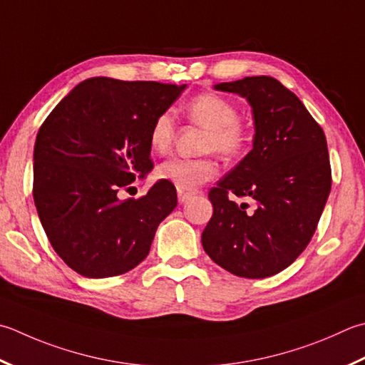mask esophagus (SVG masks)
I'll list each match as a JSON object with an SVG mask.
<instances>
[{"label":"esophagus","instance_id":"esophagus-1","mask_svg":"<svg viewBox=\"0 0 365 365\" xmlns=\"http://www.w3.org/2000/svg\"><path fill=\"white\" fill-rule=\"evenodd\" d=\"M197 192H199V190H196V188H177L178 201L180 202H187L191 196L197 195Z\"/></svg>","mask_w":365,"mask_h":365}]
</instances>
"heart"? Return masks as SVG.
Instances as JSON below:
<instances>
[{
	"label": "heart",
	"instance_id": "1",
	"mask_svg": "<svg viewBox=\"0 0 365 365\" xmlns=\"http://www.w3.org/2000/svg\"><path fill=\"white\" fill-rule=\"evenodd\" d=\"M187 117L202 126V152H215L221 158L234 160L245 152L250 142V126L239 117V109L230 99L217 93H204L192 98L185 107ZM175 120L170 112H161L148 130V145L155 153H166L173 145ZM218 174L217 163L210 156L180 158L173 156L156 168V177L177 188H196Z\"/></svg>",
	"mask_w": 365,
	"mask_h": 365
}]
</instances>
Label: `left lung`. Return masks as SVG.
I'll list each match as a JSON object with an SVG mask.
<instances>
[{
    "instance_id": "1",
    "label": "left lung",
    "mask_w": 365,
    "mask_h": 365,
    "mask_svg": "<svg viewBox=\"0 0 365 365\" xmlns=\"http://www.w3.org/2000/svg\"><path fill=\"white\" fill-rule=\"evenodd\" d=\"M253 107L250 152L209 192L213 215L205 253L237 277L266 278L287 269L309 245L331 192L323 128L294 93L269 76L215 85ZM247 197L239 206L229 195Z\"/></svg>"
}]
</instances>
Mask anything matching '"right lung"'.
I'll return each mask as SVG.
<instances>
[{"mask_svg": "<svg viewBox=\"0 0 365 365\" xmlns=\"http://www.w3.org/2000/svg\"><path fill=\"white\" fill-rule=\"evenodd\" d=\"M185 85L93 77L48 113L34 144L33 197L56 255L88 278L115 277L147 258L177 205L173 183L120 199L153 169L148 130Z\"/></svg>", "mask_w": 365, "mask_h": 365, "instance_id": "obj_1", "label": "right lung"}]
</instances>
